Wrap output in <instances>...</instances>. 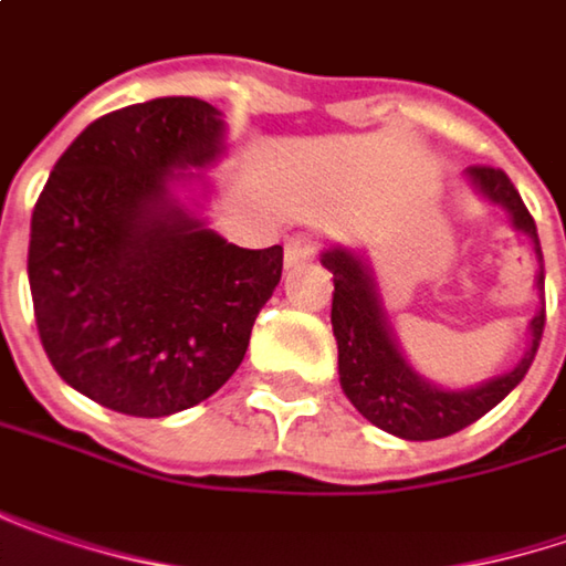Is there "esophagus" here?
Returning a JSON list of instances; mask_svg holds the SVG:
<instances>
[{
  "label": "esophagus",
  "mask_w": 566,
  "mask_h": 566,
  "mask_svg": "<svg viewBox=\"0 0 566 566\" xmlns=\"http://www.w3.org/2000/svg\"><path fill=\"white\" fill-rule=\"evenodd\" d=\"M315 254H318V239L308 235V232H298V235H293L290 244H286V264H290V268L312 261Z\"/></svg>",
  "instance_id": "1"
}]
</instances>
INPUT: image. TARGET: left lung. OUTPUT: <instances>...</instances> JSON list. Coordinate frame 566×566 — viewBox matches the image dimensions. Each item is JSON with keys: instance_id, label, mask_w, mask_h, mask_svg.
<instances>
[{"instance_id": "1", "label": "left lung", "mask_w": 566, "mask_h": 566, "mask_svg": "<svg viewBox=\"0 0 566 566\" xmlns=\"http://www.w3.org/2000/svg\"><path fill=\"white\" fill-rule=\"evenodd\" d=\"M468 175L494 203L506 207V212L513 216V226L535 241V251L542 258L535 219L525 210L523 197L506 178V171L491 168V165H474L468 168ZM322 264L334 273L331 325L337 337L340 385L347 398L354 401V408L385 433L420 442V439H442L465 430L488 410H494L525 379L532 359L538 354L542 331H545V305L532 318V350L513 373L488 381L481 388L442 391L437 385L420 379L405 363V356L398 354L385 325L379 298L373 293V280L354 254L334 248L322 254ZM538 290H545V273H538Z\"/></svg>"}]
</instances>
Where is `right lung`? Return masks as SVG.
Here are the masks:
<instances>
[{"label": "right lung", "instance_id": "right-lung-1", "mask_svg": "<svg viewBox=\"0 0 566 566\" xmlns=\"http://www.w3.org/2000/svg\"><path fill=\"white\" fill-rule=\"evenodd\" d=\"M222 114L200 98L111 111L75 136L31 216L28 280L53 369L101 408L168 417L219 391L283 273V248H239L168 203L210 165Z\"/></svg>", "mask_w": 566, "mask_h": 566}]
</instances>
